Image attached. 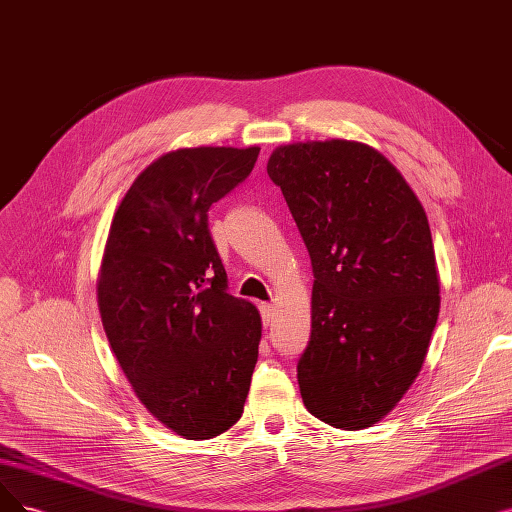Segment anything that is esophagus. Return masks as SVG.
Instances as JSON below:
<instances>
[{
    "mask_svg": "<svg viewBox=\"0 0 512 512\" xmlns=\"http://www.w3.org/2000/svg\"><path fill=\"white\" fill-rule=\"evenodd\" d=\"M260 317H262V323L264 325H269L271 321H273V304H269V302H260Z\"/></svg>",
    "mask_w": 512,
    "mask_h": 512,
    "instance_id": "esophagus-1",
    "label": "esophagus"
}]
</instances>
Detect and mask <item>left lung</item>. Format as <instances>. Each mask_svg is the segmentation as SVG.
<instances>
[{
    "label": "left lung",
    "instance_id": "obj_1",
    "mask_svg": "<svg viewBox=\"0 0 512 512\" xmlns=\"http://www.w3.org/2000/svg\"><path fill=\"white\" fill-rule=\"evenodd\" d=\"M313 264L311 338L298 359L302 401L325 424L378 422L418 376L439 317V277L422 203L399 170L351 140L273 151Z\"/></svg>",
    "mask_w": 512,
    "mask_h": 512
}]
</instances>
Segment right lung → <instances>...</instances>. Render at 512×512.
I'll return each instance as SVG.
<instances>
[{
  "instance_id": "1",
  "label": "right lung",
  "mask_w": 512,
  "mask_h": 512,
  "mask_svg": "<svg viewBox=\"0 0 512 512\" xmlns=\"http://www.w3.org/2000/svg\"><path fill=\"white\" fill-rule=\"evenodd\" d=\"M260 149H178L142 172L113 216L98 279L111 349L147 410L185 439L233 426L258 361L260 315L229 294L208 212Z\"/></svg>"
}]
</instances>
